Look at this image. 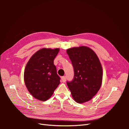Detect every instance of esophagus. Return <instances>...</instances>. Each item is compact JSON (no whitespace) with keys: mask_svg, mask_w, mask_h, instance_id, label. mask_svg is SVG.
<instances>
[{"mask_svg":"<svg viewBox=\"0 0 129 129\" xmlns=\"http://www.w3.org/2000/svg\"><path fill=\"white\" fill-rule=\"evenodd\" d=\"M61 79L63 83H65V81H66V77H65V76H62Z\"/></svg>","mask_w":129,"mask_h":129,"instance_id":"1","label":"esophagus"}]
</instances>
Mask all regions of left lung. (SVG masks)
<instances>
[{
	"label": "left lung",
	"mask_w": 129,
	"mask_h": 129,
	"mask_svg": "<svg viewBox=\"0 0 129 129\" xmlns=\"http://www.w3.org/2000/svg\"><path fill=\"white\" fill-rule=\"evenodd\" d=\"M72 61L74 76L67 85L76 103L90 100L100 90L103 80V68L97 55L85 46L67 49Z\"/></svg>",
	"instance_id": "left-lung-1"
}]
</instances>
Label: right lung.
<instances>
[{
	"instance_id": "right-lung-1",
	"label": "right lung",
	"mask_w": 129,
	"mask_h": 129,
	"mask_svg": "<svg viewBox=\"0 0 129 129\" xmlns=\"http://www.w3.org/2000/svg\"><path fill=\"white\" fill-rule=\"evenodd\" d=\"M59 49H41L33 55L26 65L24 73L25 86L30 94L38 100H48L60 83L54 64Z\"/></svg>"
}]
</instances>
